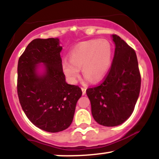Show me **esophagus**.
<instances>
[{
	"instance_id": "1",
	"label": "esophagus",
	"mask_w": 159,
	"mask_h": 159,
	"mask_svg": "<svg viewBox=\"0 0 159 159\" xmlns=\"http://www.w3.org/2000/svg\"><path fill=\"white\" fill-rule=\"evenodd\" d=\"M81 90H82V94L84 95L86 93V88H85V87H81Z\"/></svg>"
}]
</instances>
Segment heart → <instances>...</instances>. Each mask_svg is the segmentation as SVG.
<instances>
[{"label":"heart","mask_w":159,"mask_h":159,"mask_svg":"<svg viewBox=\"0 0 159 159\" xmlns=\"http://www.w3.org/2000/svg\"><path fill=\"white\" fill-rule=\"evenodd\" d=\"M112 48L106 39L82 42L71 51L69 60L62 63V70L67 81L75 84L80 76V68L87 81L101 80L110 67Z\"/></svg>","instance_id":"b5f03b06"}]
</instances>
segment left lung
Returning a JSON list of instances; mask_svg holds the SVG:
<instances>
[{"mask_svg":"<svg viewBox=\"0 0 159 159\" xmlns=\"http://www.w3.org/2000/svg\"><path fill=\"white\" fill-rule=\"evenodd\" d=\"M115 52L102 83L87 89L94 120L104 126H116L132 114L139 96L141 77L136 53L119 36L113 34Z\"/></svg>","mask_w":159,"mask_h":159,"instance_id":"1","label":"left lung"}]
</instances>
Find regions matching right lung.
<instances>
[{
	"mask_svg": "<svg viewBox=\"0 0 159 159\" xmlns=\"http://www.w3.org/2000/svg\"><path fill=\"white\" fill-rule=\"evenodd\" d=\"M61 51L58 38L35 39L18 63L17 93L21 106L34 125L48 132H61L71 125L82 95L78 85L65 81ZM40 62L46 65L43 76L35 72Z\"/></svg>",
	"mask_w": 159,
	"mask_h": 159,
	"instance_id": "right-lung-1",
	"label": "right lung"
}]
</instances>
